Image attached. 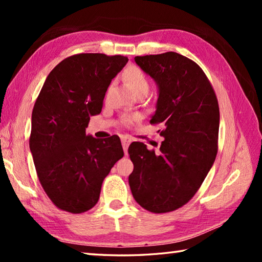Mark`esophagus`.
I'll return each mask as SVG.
<instances>
[{
    "instance_id": "obj_1",
    "label": "esophagus",
    "mask_w": 262,
    "mask_h": 262,
    "mask_svg": "<svg viewBox=\"0 0 262 262\" xmlns=\"http://www.w3.org/2000/svg\"><path fill=\"white\" fill-rule=\"evenodd\" d=\"M130 142H132V137H129L128 135H122L121 136V143H122V147H123V150H125L126 155L128 152V147H129Z\"/></svg>"
}]
</instances>
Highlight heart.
Wrapping results in <instances>:
<instances>
[{"label": "heart", "instance_id": "heart-1", "mask_svg": "<svg viewBox=\"0 0 262 262\" xmlns=\"http://www.w3.org/2000/svg\"><path fill=\"white\" fill-rule=\"evenodd\" d=\"M123 79H125V82L130 86L132 90L136 95L148 94L150 85H151L148 75L139 66H129L125 70V73H123ZM137 119H139L137 115H125V117H122L121 122L122 125L129 126L130 123L136 121Z\"/></svg>", "mask_w": 262, "mask_h": 262}]
</instances>
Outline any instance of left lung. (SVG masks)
Here are the masks:
<instances>
[{
    "label": "left lung",
    "instance_id": "1",
    "mask_svg": "<svg viewBox=\"0 0 262 262\" xmlns=\"http://www.w3.org/2000/svg\"><path fill=\"white\" fill-rule=\"evenodd\" d=\"M134 60L159 89L157 110L150 123H163L165 128L157 154L142 142L129 145L134 170L128 181L142 208L163 214L186 205L215 162L219 101L206 74L188 57L166 52Z\"/></svg>",
    "mask_w": 262,
    "mask_h": 262
}]
</instances>
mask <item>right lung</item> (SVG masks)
I'll return each mask as SVG.
<instances>
[{"instance_id":"1","label":"right lung","mask_w":262,"mask_h":262,"mask_svg":"<svg viewBox=\"0 0 262 262\" xmlns=\"http://www.w3.org/2000/svg\"><path fill=\"white\" fill-rule=\"evenodd\" d=\"M127 62L100 53L69 56L50 73L35 100L30 149L43 190L61 210L81 214L95 207L106 176L123 157L119 136L99 140L85 129Z\"/></svg>"}]
</instances>
